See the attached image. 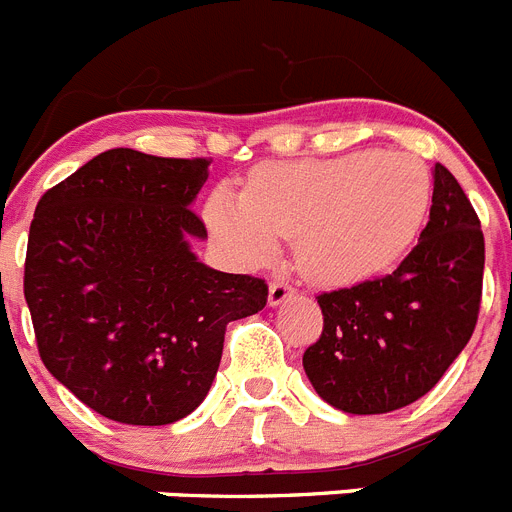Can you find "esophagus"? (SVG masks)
I'll list each match as a JSON object with an SVG mask.
<instances>
[{"mask_svg":"<svg viewBox=\"0 0 512 512\" xmlns=\"http://www.w3.org/2000/svg\"><path fill=\"white\" fill-rule=\"evenodd\" d=\"M292 295H295L292 284H287L284 279H274V282H271V287H269V305L271 307L282 305V302H287Z\"/></svg>","mask_w":512,"mask_h":512,"instance_id":"34e87169","label":"esophagus"}]
</instances>
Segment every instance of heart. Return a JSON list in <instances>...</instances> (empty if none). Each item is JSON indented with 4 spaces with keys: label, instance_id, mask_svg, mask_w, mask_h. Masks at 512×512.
Here are the masks:
<instances>
[{
    "label": "heart",
    "instance_id": "1",
    "mask_svg": "<svg viewBox=\"0 0 512 512\" xmlns=\"http://www.w3.org/2000/svg\"><path fill=\"white\" fill-rule=\"evenodd\" d=\"M428 166L408 153L354 151L259 169L243 194L217 189L207 225L243 261L274 256L295 235V259L320 284H354L408 253L431 212Z\"/></svg>",
    "mask_w": 512,
    "mask_h": 512
}]
</instances>
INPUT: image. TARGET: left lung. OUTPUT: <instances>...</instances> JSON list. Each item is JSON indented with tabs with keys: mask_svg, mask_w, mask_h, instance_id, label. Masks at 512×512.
<instances>
[{
	"mask_svg": "<svg viewBox=\"0 0 512 512\" xmlns=\"http://www.w3.org/2000/svg\"><path fill=\"white\" fill-rule=\"evenodd\" d=\"M485 235L464 189L433 166L418 246L392 274L318 297L323 333L302 356L320 397L351 415L400 410L431 392L477 325Z\"/></svg>",
	"mask_w": 512,
	"mask_h": 512,
	"instance_id": "obj_1",
	"label": "left lung"
}]
</instances>
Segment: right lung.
<instances>
[{
    "label": "right lung",
    "mask_w": 512,
    "mask_h": 512,
    "mask_svg": "<svg viewBox=\"0 0 512 512\" xmlns=\"http://www.w3.org/2000/svg\"><path fill=\"white\" fill-rule=\"evenodd\" d=\"M207 158L112 148L40 197L25 300L45 369L104 418L166 425L200 408L225 328L269 287L197 259Z\"/></svg>",
    "instance_id": "right-lung-1"
}]
</instances>
